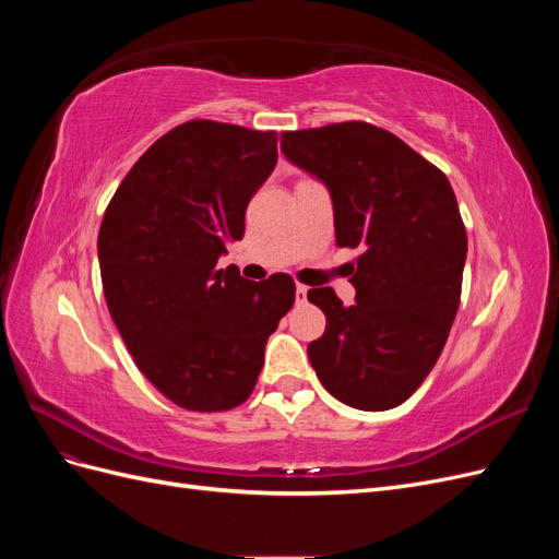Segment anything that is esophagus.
Returning <instances> with one entry per match:
<instances>
[{
  "label": "esophagus",
  "mask_w": 559,
  "mask_h": 559,
  "mask_svg": "<svg viewBox=\"0 0 559 559\" xmlns=\"http://www.w3.org/2000/svg\"><path fill=\"white\" fill-rule=\"evenodd\" d=\"M306 300H308V286L298 284L296 286V302H306Z\"/></svg>",
  "instance_id": "obj_1"
}]
</instances>
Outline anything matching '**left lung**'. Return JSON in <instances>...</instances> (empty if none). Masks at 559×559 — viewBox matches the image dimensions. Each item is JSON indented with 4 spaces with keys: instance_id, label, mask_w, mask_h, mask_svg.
Wrapping results in <instances>:
<instances>
[{
    "instance_id": "obj_1",
    "label": "left lung",
    "mask_w": 559,
    "mask_h": 559,
    "mask_svg": "<svg viewBox=\"0 0 559 559\" xmlns=\"http://www.w3.org/2000/svg\"><path fill=\"white\" fill-rule=\"evenodd\" d=\"M282 154L326 183L337 247L359 249L345 308L331 286L308 300L326 331L308 357L326 392L389 411L431 373L462 296L466 228L448 177L396 134L364 121L282 132Z\"/></svg>"
}]
</instances>
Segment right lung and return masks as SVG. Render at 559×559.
<instances>
[{"label": "right lung", "instance_id": "right-lung-1", "mask_svg": "<svg viewBox=\"0 0 559 559\" xmlns=\"http://www.w3.org/2000/svg\"><path fill=\"white\" fill-rule=\"evenodd\" d=\"M277 165V132L189 121L151 144L97 235L107 308L142 376L179 408L218 413L253 392L296 284L218 267Z\"/></svg>", "mask_w": 559, "mask_h": 559}]
</instances>
